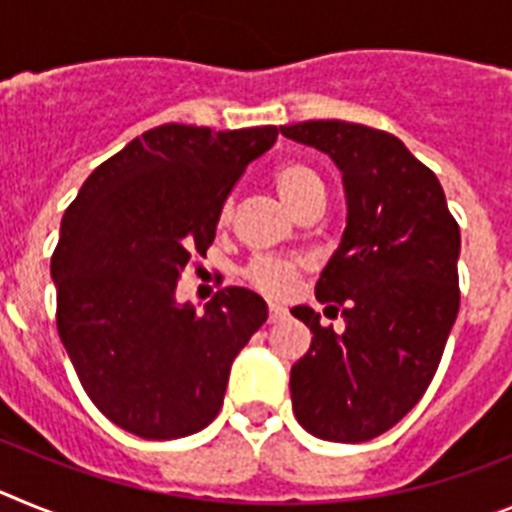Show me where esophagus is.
I'll return each mask as SVG.
<instances>
[{"label": "esophagus", "mask_w": 512, "mask_h": 512, "mask_svg": "<svg viewBox=\"0 0 512 512\" xmlns=\"http://www.w3.org/2000/svg\"><path fill=\"white\" fill-rule=\"evenodd\" d=\"M268 319H270V324L283 322V319H286V309H283V306H278V304H270Z\"/></svg>", "instance_id": "esophagus-1"}]
</instances>
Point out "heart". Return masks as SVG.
Instances as JSON below:
<instances>
[{"instance_id": "b5f03b06", "label": "heart", "mask_w": 512, "mask_h": 512, "mask_svg": "<svg viewBox=\"0 0 512 512\" xmlns=\"http://www.w3.org/2000/svg\"><path fill=\"white\" fill-rule=\"evenodd\" d=\"M275 190L283 198L288 208L299 211L309 198L322 195V180L317 172H311L304 164H283L273 175ZM234 213V203L224 201L219 208V226H226ZM301 265L291 257H273L260 255L244 265L242 278L244 283H250L257 293L268 296V299H283L293 291L296 281H299Z\"/></svg>"}]
</instances>
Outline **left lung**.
I'll use <instances>...</instances> for the list:
<instances>
[{"mask_svg": "<svg viewBox=\"0 0 512 512\" xmlns=\"http://www.w3.org/2000/svg\"><path fill=\"white\" fill-rule=\"evenodd\" d=\"M330 154L348 198V226L317 281V299L345 319L337 335L309 306L291 314L311 348L291 368L293 415L311 435L363 443L394 428L433 381L459 314V224L433 170L391 133L345 121L281 126Z\"/></svg>", "mask_w": 512, "mask_h": 512, "instance_id": "obj_1", "label": "left lung"}]
</instances>
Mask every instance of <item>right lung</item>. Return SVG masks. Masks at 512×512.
Listing matches in <instances>:
<instances>
[{
	"instance_id": "obj_1",
	"label": "right lung",
	"mask_w": 512,
	"mask_h": 512,
	"mask_svg": "<svg viewBox=\"0 0 512 512\" xmlns=\"http://www.w3.org/2000/svg\"><path fill=\"white\" fill-rule=\"evenodd\" d=\"M275 139V126L151 128L66 208L51 257L56 327L87 397L118 428L172 441L219 415L231 363L268 306L229 286L198 314L175 301L177 278L206 255L221 203Z\"/></svg>"
}]
</instances>
